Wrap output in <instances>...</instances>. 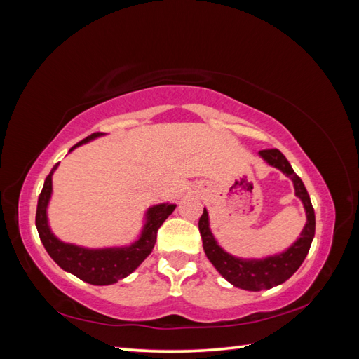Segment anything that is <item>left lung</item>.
I'll list each match as a JSON object with an SVG mask.
<instances>
[{"instance_id":"obj_1","label":"left lung","mask_w":359,"mask_h":359,"mask_svg":"<svg viewBox=\"0 0 359 359\" xmlns=\"http://www.w3.org/2000/svg\"><path fill=\"white\" fill-rule=\"evenodd\" d=\"M258 154H260L266 163L280 170L294 182L295 196L303 202L307 220L295 243L289 246L285 252L260 258V260H257V258H251V260L249 258H238L228 254L215 241L210 229V217H208L206 210H203L202 217L198 220V231L200 236H202L203 249L208 260L214 264V268L231 285L245 290H252V292L278 286L292 277L304 262L315 236V212L303 180L297 176L292 166H290L280 149H262Z\"/></svg>"}]
</instances>
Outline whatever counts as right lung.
<instances>
[{"label": "right lung", "mask_w": 359, "mask_h": 359, "mask_svg": "<svg viewBox=\"0 0 359 359\" xmlns=\"http://www.w3.org/2000/svg\"><path fill=\"white\" fill-rule=\"evenodd\" d=\"M101 136H104V133H93L91 136L81 140L79 144L72 147L70 151H73L76 147L87 144V142ZM57 165L60 163H56L46 177L36 208L35 223L46 251L60 268L76 275L78 278L90 283V285L107 286L118 283L119 280L130 275L151 254L157 238V231L162 226V223L168 219V215H171L172 211L176 210V203H161L148 208L145 214V224L140 232V237L130 246L88 249L72 243H64L50 229L47 219V206L53 189L52 176L56 171Z\"/></svg>", "instance_id": "add662e5"}]
</instances>
